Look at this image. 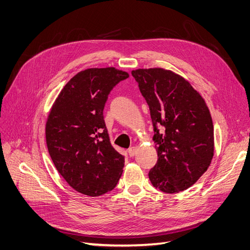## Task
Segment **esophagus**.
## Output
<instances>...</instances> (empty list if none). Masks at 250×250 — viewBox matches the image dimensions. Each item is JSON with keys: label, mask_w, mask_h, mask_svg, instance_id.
<instances>
[{"label": "esophagus", "mask_w": 250, "mask_h": 250, "mask_svg": "<svg viewBox=\"0 0 250 250\" xmlns=\"http://www.w3.org/2000/svg\"><path fill=\"white\" fill-rule=\"evenodd\" d=\"M136 152H137V147L136 146H132L128 149V154L130 157H134L136 155Z\"/></svg>", "instance_id": "obj_1"}]
</instances>
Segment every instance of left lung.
I'll use <instances>...</instances> for the list:
<instances>
[{"label": "left lung", "instance_id": "1", "mask_svg": "<svg viewBox=\"0 0 250 250\" xmlns=\"http://www.w3.org/2000/svg\"><path fill=\"white\" fill-rule=\"evenodd\" d=\"M131 74L148 104L155 131L158 161L148 172L149 181L164 193L185 191L203 175L213 157L209 108L189 82L170 69L138 68Z\"/></svg>", "mask_w": 250, "mask_h": 250}]
</instances>
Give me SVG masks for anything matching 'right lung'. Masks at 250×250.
<instances>
[{"mask_svg": "<svg viewBox=\"0 0 250 250\" xmlns=\"http://www.w3.org/2000/svg\"><path fill=\"white\" fill-rule=\"evenodd\" d=\"M129 74L116 67H92L75 75L50 109L46 143L52 161L77 192L97 197L116 187L124 157L109 142L104 107L112 89Z\"/></svg>", "mask_w": 250, "mask_h": 250, "instance_id": "1", "label": "right lung"}]
</instances>
